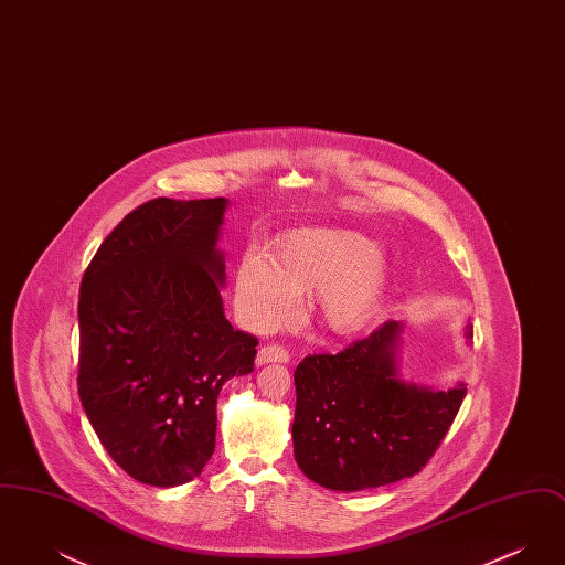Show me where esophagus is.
Wrapping results in <instances>:
<instances>
[{
    "label": "esophagus",
    "mask_w": 565,
    "mask_h": 565,
    "mask_svg": "<svg viewBox=\"0 0 565 565\" xmlns=\"http://www.w3.org/2000/svg\"><path fill=\"white\" fill-rule=\"evenodd\" d=\"M288 360H290V353L284 350L281 345H263L258 350V355H256L258 366L269 364V362H288Z\"/></svg>",
    "instance_id": "1"
}]
</instances>
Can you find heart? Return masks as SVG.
Listing matches in <instances>:
<instances>
[{"mask_svg":"<svg viewBox=\"0 0 565 565\" xmlns=\"http://www.w3.org/2000/svg\"><path fill=\"white\" fill-rule=\"evenodd\" d=\"M387 279V258L369 237L343 228H300L281 235L273 254H243L235 309L247 326L270 328L295 313L302 290L320 288L326 326L351 332L373 318Z\"/></svg>","mask_w":565,"mask_h":565,"instance_id":"obj_1","label":"heart"}]
</instances>
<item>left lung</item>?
<instances>
[{
  "label": "left lung",
  "mask_w": 565,
  "mask_h": 565,
  "mask_svg": "<svg viewBox=\"0 0 565 565\" xmlns=\"http://www.w3.org/2000/svg\"><path fill=\"white\" fill-rule=\"evenodd\" d=\"M401 330L390 320L348 350L311 353L296 366L295 457L313 483L334 491L396 483L417 475L451 428L466 385L436 392L403 381Z\"/></svg>",
  "instance_id": "left-lung-1"
}]
</instances>
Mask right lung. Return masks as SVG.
<instances>
[{"mask_svg": "<svg viewBox=\"0 0 565 565\" xmlns=\"http://www.w3.org/2000/svg\"><path fill=\"white\" fill-rule=\"evenodd\" d=\"M228 201L159 196L109 233L84 270L78 394L135 481L189 483L214 454L222 385L254 371L258 339L224 318Z\"/></svg>", "mask_w": 565, "mask_h": 565, "instance_id": "right-lung-1", "label": "right lung"}]
</instances>
